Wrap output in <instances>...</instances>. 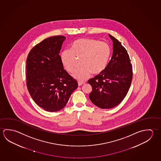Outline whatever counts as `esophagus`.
<instances>
[{"instance_id": "1", "label": "esophagus", "mask_w": 161, "mask_h": 161, "mask_svg": "<svg viewBox=\"0 0 161 161\" xmlns=\"http://www.w3.org/2000/svg\"><path fill=\"white\" fill-rule=\"evenodd\" d=\"M84 84L85 82H84L78 81V85H79V86H82V85H83Z\"/></svg>"}]
</instances>
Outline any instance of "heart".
Masks as SVG:
<instances>
[{
  "label": "heart",
  "mask_w": 161,
  "mask_h": 161,
  "mask_svg": "<svg viewBox=\"0 0 161 161\" xmlns=\"http://www.w3.org/2000/svg\"><path fill=\"white\" fill-rule=\"evenodd\" d=\"M111 56L110 45L104 41L93 38H80L75 41L70 50L60 54V60L65 69L70 74L75 71L77 59H81V68L77 70L74 77L85 81L92 74H101L107 67Z\"/></svg>",
  "instance_id": "b5f03b06"
}]
</instances>
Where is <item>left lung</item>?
<instances>
[{"label":"left lung","mask_w":161,"mask_h":161,"mask_svg":"<svg viewBox=\"0 0 161 161\" xmlns=\"http://www.w3.org/2000/svg\"><path fill=\"white\" fill-rule=\"evenodd\" d=\"M113 41V54L102 73L88 81L92 91L89 98L101 108L118 106L127 95L132 80V65L130 56L121 43L109 34Z\"/></svg>","instance_id":"1"}]
</instances>
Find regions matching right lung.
I'll use <instances>...</instances> for the list:
<instances>
[{
  "label": "right lung",
  "instance_id": "add662e5",
  "mask_svg": "<svg viewBox=\"0 0 161 161\" xmlns=\"http://www.w3.org/2000/svg\"><path fill=\"white\" fill-rule=\"evenodd\" d=\"M65 38L56 36L34 46L26 59V79L35 103L48 112L62 110L78 87L76 80L64 69L60 51Z\"/></svg>",
  "mask_w": 161,
  "mask_h": 161
}]
</instances>
